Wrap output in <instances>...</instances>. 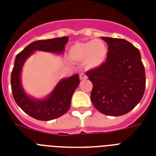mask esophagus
<instances>
[{"mask_svg":"<svg viewBox=\"0 0 156 156\" xmlns=\"http://www.w3.org/2000/svg\"><path fill=\"white\" fill-rule=\"evenodd\" d=\"M79 78H80L81 80H83V79H86V78H87V75H86V74H84L83 73H81L80 74H79Z\"/></svg>","mask_w":156,"mask_h":156,"instance_id":"esophagus-1","label":"esophagus"}]
</instances>
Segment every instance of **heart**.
Wrapping results in <instances>:
<instances>
[{"label":"heart","instance_id":"obj_1","mask_svg":"<svg viewBox=\"0 0 156 156\" xmlns=\"http://www.w3.org/2000/svg\"><path fill=\"white\" fill-rule=\"evenodd\" d=\"M108 54V48L104 40H91L86 42L73 44L69 48V55L72 60L84 62L89 69L97 68L105 62Z\"/></svg>","mask_w":156,"mask_h":156}]
</instances>
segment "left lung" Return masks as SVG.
<instances>
[{
    "instance_id": "obj_1",
    "label": "left lung",
    "mask_w": 156,
    "mask_h": 156,
    "mask_svg": "<svg viewBox=\"0 0 156 156\" xmlns=\"http://www.w3.org/2000/svg\"><path fill=\"white\" fill-rule=\"evenodd\" d=\"M108 45L102 66L86 74L92 83L90 100L107 116H122L140 102L145 91V69L139 50L123 39L101 37Z\"/></svg>"
}]
</instances>
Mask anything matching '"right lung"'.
Returning <instances> with one entry per match:
<instances>
[{
  "instance_id": "add662e5",
  "label": "right lung",
  "mask_w": 156,
  "mask_h": 156,
  "mask_svg": "<svg viewBox=\"0 0 156 156\" xmlns=\"http://www.w3.org/2000/svg\"><path fill=\"white\" fill-rule=\"evenodd\" d=\"M68 40L67 36L37 40L27 45L16 56L11 73V88L13 99L26 113L36 120L51 121L68 112L72 95L79 85V76L74 74L60 81L52 92L44 100H34L26 94L21 84V72L23 64L35 51L62 53Z\"/></svg>"
}]
</instances>
